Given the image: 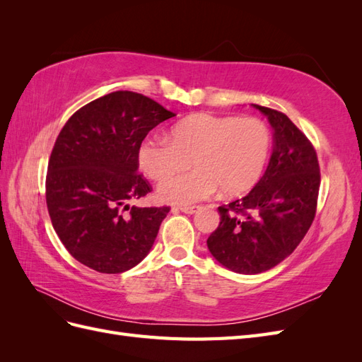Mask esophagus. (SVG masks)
<instances>
[{"label":"esophagus","mask_w":362,"mask_h":362,"mask_svg":"<svg viewBox=\"0 0 362 362\" xmlns=\"http://www.w3.org/2000/svg\"><path fill=\"white\" fill-rule=\"evenodd\" d=\"M199 208L201 206H198V205H193V206H175L173 211H182L185 214H194V213L199 211Z\"/></svg>","instance_id":"esophagus-1"}]
</instances>
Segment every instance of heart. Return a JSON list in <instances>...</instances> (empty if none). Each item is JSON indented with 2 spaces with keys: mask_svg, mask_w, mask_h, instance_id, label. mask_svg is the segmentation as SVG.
I'll return each instance as SVG.
<instances>
[{
  "mask_svg": "<svg viewBox=\"0 0 362 362\" xmlns=\"http://www.w3.org/2000/svg\"><path fill=\"white\" fill-rule=\"evenodd\" d=\"M170 138L148 137L139 148V166L163 181L193 159L194 171L158 189L160 199L180 205L210 198L217 185L225 194L247 192L264 172L272 146L267 124L252 116H189L170 129Z\"/></svg>",
  "mask_w": 362,
  "mask_h": 362,
  "instance_id": "b5f03b06",
  "label": "heart"
}]
</instances>
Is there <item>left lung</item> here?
<instances>
[{
  "label": "left lung",
  "instance_id": "left-lung-1",
  "mask_svg": "<svg viewBox=\"0 0 362 362\" xmlns=\"http://www.w3.org/2000/svg\"><path fill=\"white\" fill-rule=\"evenodd\" d=\"M275 129L266 173L246 196L218 206L221 223L206 245L226 269L255 275L286 259L315 217L320 189L317 152L287 115L254 104Z\"/></svg>",
  "mask_w": 362,
  "mask_h": 362
}]
</instances>
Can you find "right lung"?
<instances>
[{
  "mask_svg": "<svg viewBox=\"0 0 362 362\" xmlns=\"http://www.w3.org/2000/svg\"><path fill=\"white\" fill-rule=\"evenodd\" d=\"M173 116L145 95L117 90L81 107L62 128L48 161L47 206L81 264L122 273L148 255L170 206H129L152 192L137 172L139 148Z\"/></svg>",
  "mask_w": 362,
  "mask_h": 362,
  "instance_id": "obj_1",
  "label": "right lung"
}]
</instances>
